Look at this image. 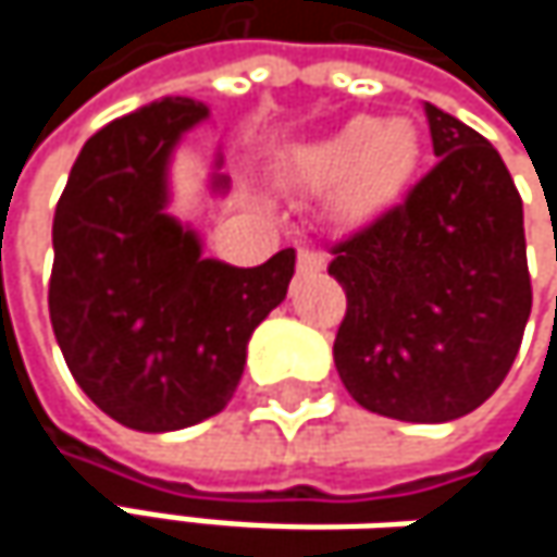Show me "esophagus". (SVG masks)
Returning <instances> with one entry per match:
<instances>
[{
    "instance_id": "esophagus-1",
    "label": "esophagus",
    "mask_w": 557,
    "mask_h": 557,
    "mask_svg": "<svg viewBox=\"0 0 557 557\" xmlns=\"http://www.w3.org/2000/svg\"><path fill=\"white\" fill-rule=\"evenodd\" d=\"M322 268H325V255L322 251H309V248L299 251V261H296V271L299 274H315Z\"/></svg>"
}]
</instances>
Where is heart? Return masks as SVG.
<instances>
[{
  "mask_svg": "<svg viewBox=\"0 0 557 557\" xmlns=\"http://www.w3.org/2000/svg\"><path fill=\"white\" fill-rule=\"evenodd\" d=\"M422 161V141L409 119L358 115L335 135L309 145L296 158V180L312 189L335 186V209L364 219L389 209L412 183Z\"/></svg>",
  "mask_w": 557,
  "mask_h": 557,
  "instance_id": "obj_1",
  "label": "heart"
}]
</instances>
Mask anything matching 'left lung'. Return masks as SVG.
<instances>
[{
	"mask_svg": "<svg viewBox=\"0 0 557 557\" xmlns=\"http://www.w3.org/2000/svg\"><path fill=\"white\" fill-rule=\"evenodd\" d=\"M425 119L438 164L329 264L348 296L338 377L399 422H451L494 396L532 309L522 199L497 148L432 102Z\"/></svg>",
	"mask_w": 557,
	"mask_h": 557,
	"instance_id": "obj_1",
	"label": "left lung"
}]
</instances>
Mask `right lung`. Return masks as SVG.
<instances>
[{
	"label": "right lung",
	"mask_w": 557,
	"mask_h": 557,
	"mask_svg": "<svg viewBox=\"0 0 557 557\" xmlns=\"http://www.w3.org/2000/svg\"><path fill=\"white\" fill-rule=\"evenodd\" d=\"M209 109L158 99L96 132L54 212L51 325L79 389L115 422L176 432L225 409L251 332L277 309L296 251L261 268L202 258L199 235L173 219L170 158ZM215 154L212 189L225 193Z\"/></svg>",
	"instance_id": "obj_1"
}]
</instances>
